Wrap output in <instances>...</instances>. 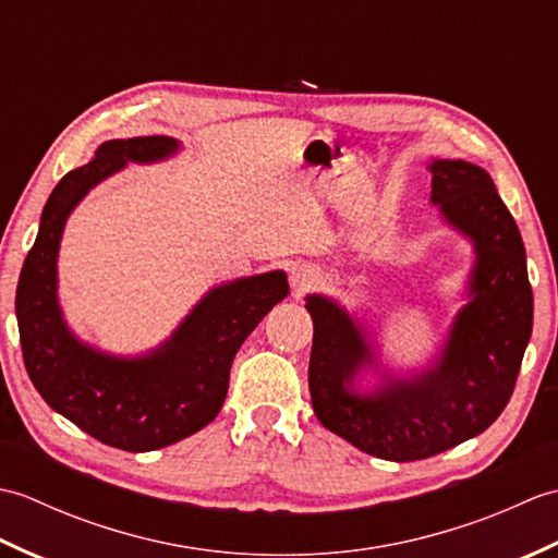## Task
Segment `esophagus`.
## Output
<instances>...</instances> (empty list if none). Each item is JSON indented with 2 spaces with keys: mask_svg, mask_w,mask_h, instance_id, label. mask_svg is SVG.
Listing matches in <instances>:
<instances>
[{
  "mask_svg": "<svg viewBox=\"0 0 558 558\" xmlns=\"http://www.w3.org/2000/svg\"><path fill=\"white\" fill-rule=\"evenodd\" d=\"M318 280H322V276H318V270L310 264H298L290 272V286L294 294H304L314 290L318 286Z\"/></svg>",
  "mask_w": 558,
  "mask_h": 558,
  "instance_id": "esophagus-1",
  "label": "esophagus"
}]
</instances>
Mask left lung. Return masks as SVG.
Listing matches in <instances>:
<instances>
[{
	"label": "left lung",
	"mask_w": 558,
	"mask_h": 558,
	"mask_svg": "<svg viewBox=\"0 0 558 558\" xmlns=\"http://www.w3.org/2000/svg\"><path fill=\"white\" fill-rule=\"evenodd\" d=\"M432 206L465 236L475 260L465 304L434 357L398 374L378 357L374 330L326 294H306L314 322L310 393L328 432L362 453L410 462L482 434L511 400L532 336L523 236L480 165L432 160ZM376 375L374 387H362Z\"/></svg>",
	"instance_id": "1"
}]
</instances>
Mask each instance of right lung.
Instances as JSON below:
<instances>
[{"label": "right lung", "instance_id": "add662e5", "mask_svg": "<svg viewBox=\"0 0 558 558\" xmlns=\"http://www.w3.org/2000/svg\"><path fill=\"white\" fill-rule=\"evenodd\" d=\"M180 148L170 136L112 138L90 162L66 172L43 208L16 288L23 362L43 400L98 441L132 453L182 441L218 417L236 350L290 292L286 270L222 282L144 354L105 352L69 328L57 292L69 216L93 186L129 162H162Z\"/></svg>", "mask_w": 558, "mask_h": 558}]
</instances>
